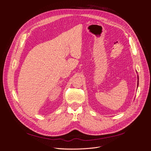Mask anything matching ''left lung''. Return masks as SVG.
Here are the masks:
<instances>
[{
    "label": "left lung",
    "instance_id": "8db88e82",
    "mask_svg": "<svg viewBox=\"0 0 151 151\" xmlns=\"http://www.w3.org/2000/svg\"><path fill=\"white\" fill-rule=\"evenodd\" d=\"M139 84V78H138V83H137V85Z\"/></svg>",
    "mask_w": 151,
    "mask_h": 151
}]
</instances>
